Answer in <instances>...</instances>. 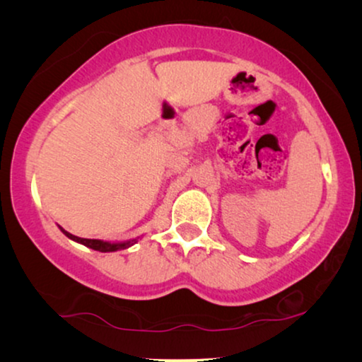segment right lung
<instances>
[{"instance_id":"right-lung-1","label":"right lung","mask_w":362,"mask_h":362,"mask_svg":"<svg viewBox=\"0 0 362 362\" xmlns=\"http://www.w3.org/2000/svg\"><path fill=\"white\" fill-rule=\"evenodd\" d=\"M59 229L66 237L69 239L77 242V244H82L88 247V249H93V250H98V252H117V250H123V249H128V247H132L133 244H136L138 239H130V240H123V242H108V240H100V239H82V237H77L71 234V232H67L66 229H62L61 226H59Z\"/></svg>"}]
</instances>
